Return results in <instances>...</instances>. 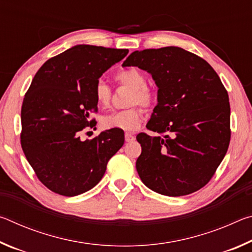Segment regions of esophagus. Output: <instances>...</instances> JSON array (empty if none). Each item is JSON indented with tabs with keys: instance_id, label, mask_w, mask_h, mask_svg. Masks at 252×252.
<instances>
[{
	"instance_id": "obj_1",
	"label": "esophagus",
	"mask_w": 252,
	"mask_h": 252,
	"mask_svg": "<svg viewBox=\"0 0 252 252\" xmlns=\"http://www.w3.org/2000/svg\"><path fill=\"white\" fill-rule=\"evenodd\" d=\"M125 138H126V142H132V141H134V140H135L134 134L133 133H130V132H126Z\"/></svg>"
}]
</instances>
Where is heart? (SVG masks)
<instances>
[{"mask_svg": "<svg viewBox=\"0 0 252 252\" xmlns=\"http://www.w3.org/2000/svg\"><path fill=\"white\" fill-rule=\"evenodd\" d=\"M118 82L131 88L129 104H141L149 108L155 102V94L147 87V79L141 71L134 67L122 70L116 75ZM94 99L99 106H104L110 103L111 89L103 80H99L94 85ZM142 122V111L138 106L129 109L113 111L102 117L101 125L104 129H119L123 131H134Z\"/></svg>", "mask_w": 252, "mask_h": 252, "instance_id": "b5f03b06", "label": "heart"}]
</instances>
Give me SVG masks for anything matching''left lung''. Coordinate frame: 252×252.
Returning a JSON list of instances; mask_svg holds the SVG:
<instances>
[{"instance_id":"8db88e82","label":"left lung","mask_w":252,"mask_h":252,"mask_svg":"<svg viewBox=\"0 0 252 252\" xmlns=\"http://www.w3.org/2000/svg\"><path fill=\"white\" fill-rule=\"evenodd\" d=\"M122 66L152 75L158 103L149 130L163 136L136 135L142 152L136 171L149 189L180 197L210 181L230 142L228 92L211 65L178 46L134 51Z\"/></svg>"}]
</instances>
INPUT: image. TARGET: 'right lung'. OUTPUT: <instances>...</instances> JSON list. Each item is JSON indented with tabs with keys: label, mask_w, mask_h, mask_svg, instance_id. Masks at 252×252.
<instances>
[{
	"label": "right lung",
	"mask_w": 252,
	"mask_h": 252,
	"mask_svg": "<svg viewBox=\"0 0 252 252\" xmlns=\"http://www.w3.org/2000/svg\"><path fill=\"white\" fill-rule=\"evenodd\" d=\"M129 50L79 44L48 60L32 80L21 110V146L43 185L65 197L95 187L125 143L121 130L80 139L97 110L94 85Z\"/></svg>",
	"instance_id": "right-lung-1"
}]
</instances>
